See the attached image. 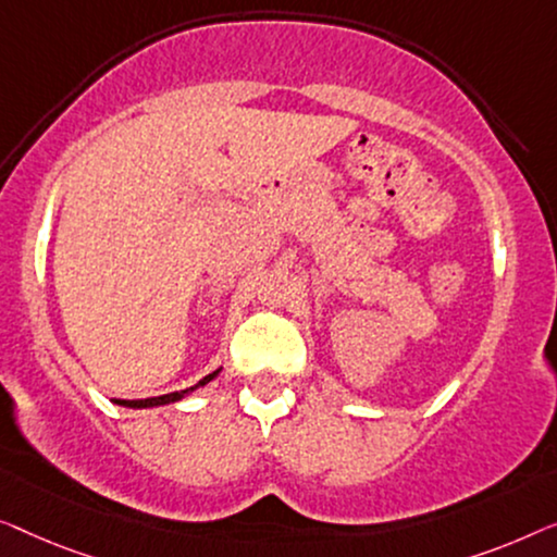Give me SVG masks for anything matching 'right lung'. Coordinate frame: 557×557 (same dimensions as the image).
Listing matches in <instances>:
<instances>
[{
	"instance_id": "obj_1",
	"label": "right lung",
	"mask_w": 557,
	"mask_h": 557,
	"mask_svg": "<svg viewBox=\"0 0 557 557\" xmlns=\"http://www.w3.org/2000/svg\"><path fill=\"white\" fill-rule=\"evenodd\" d=\"M222 371V368H216L214 373H209V375H203V379L197 383V386H191V388H184V391H174V394H163V396H153V398H136V401H125V398H115L113 404H119V406H128V409H151V406H166V404H176V401H182L184 396H189L191 391H197L199 386H207V383L211 381V379H216V373Z\"/></svg>"
}]
</instances>
